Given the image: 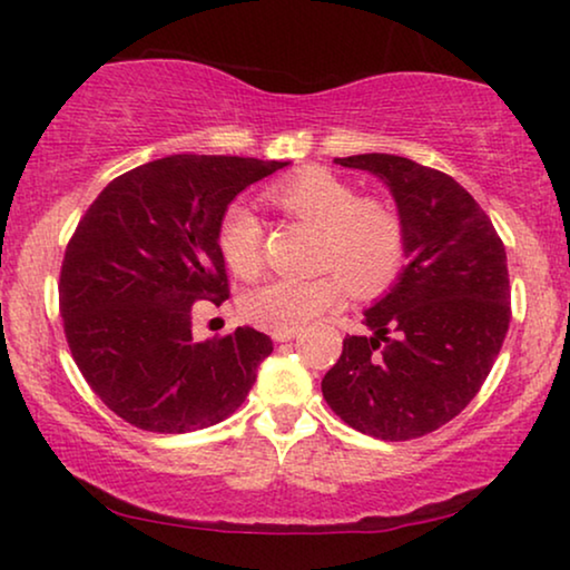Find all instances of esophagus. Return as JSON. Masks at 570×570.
<instances>
[{"instance_id": "1", "label": "esophagus", "mask_w": 570, "mask_h": 570, "mask_svg": "<svg viewBox=\"0 0 570 570\" xmlns=\"http://www.w3.org/2000/svg\"><path fill=\"white\" fill-rule=\"evenodd\" d=\"M295 334H298L295 330H279V332H272V340H275V342H291Z\"/></svg>"}]
</instances>
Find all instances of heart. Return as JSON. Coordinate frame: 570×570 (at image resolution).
Returning <instances> with one entry per match:
<instances>
[{"mask_svg":"<svg viewBox=\"0 0 570 570\" xmlns=\"http://www.w3.org/2000/svg\"><path fill=\"white\" fill-rule=\"evenodd\" d=\"M267 202L285 215L318 228L316 267L332 269L311 279H269L244 295V316L262 330H301L337 306L347 291L368 298L384 291L400 272L404 228L392 209L361 199L355 186L322 168L301 170L269 186ZM264 228L252 207L230 205L217 225V248L238 277L262 269Z\"/></svg>","mask_w":570,"mask_h":570,"instance_id":"heart-1","label":"heart"}]
</instances>
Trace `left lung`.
<instances>
[{
    "label": "left lung",
    "mask_w": 570,
    "mask_h": 570,
    "mask_svg": "<svg viewBox=\"0 0 570 570\" xmlns=\"http://www.w3.org/2000/svg\"><path fill=\"white\" fill-rule=\"evenodd\" d=\"M389 186L407 267L365 311L371 337L347 334L322 381L350 428L410 441L454 420L488 379L511 322L503 240L454 178L386 153L334 158Z\"/></svg>",
    "instance_id": "1"
}]
</instances>
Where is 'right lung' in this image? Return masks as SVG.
<instances>
[{
    "instance_id": "right-lung-1",
    "label": "right lung",
    "mask_w": 570,
    "mask_h": 570,
    "mask_svg": "<svg viewBox=\"0 0 570 570\" xmlns=\"http://www.w3.org/2000/svg\"><path fill=\"white\" fill-rule=\"evenodd\" d=\"M236 155H170L114 178L69 238L59 311L77 368L108 410L150 433L230 417L272 353L238 326L197 342L191 314L228 298L217 225L246 186L285 168Z\"/></svg>"
}]
</instances>
